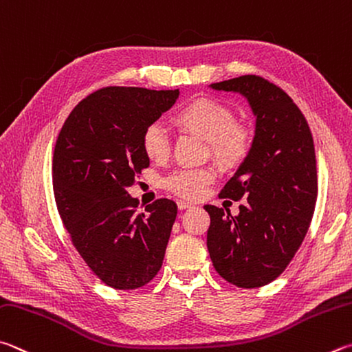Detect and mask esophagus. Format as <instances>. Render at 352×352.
<instances>
[{
    "label": "esophagus",
    "instance_id": "obj_1",
    "mask_svg": "<svg viewBox=\"0 0 352 352\" xmlns=\"http://www.w3.org/2000/svg\"><path fill=\"white\" fill-rule=\"evenodd\" d=\"M177 206H178V209L183 210V209L192 208V203H188V201H184V200H180V201H177Z\"/></svg>",
    "mask_w": 352,
    "mask_h": 352
}]
</instances>
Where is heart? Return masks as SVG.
Listing matches in <instances>:
<instances>
[{"label": "heart", "instance_id": "obj_1", "mask_svg": "<svg viewBox=\"0 0 352 352\" xmlns=\"http://www.w3.org/2000/svg\"><path fill=\"white\" fill-rule=\"evenodd\" d=\"M178 133L195 135L206 142L210 158L223 169H234L245 162L251 152V132L234 120V112L220 101L198 97L183 104L170 117ZM142 151L151 162L164 163L170 155L172 143L164 127L151 123L142 133ZM210 168H180L166 177L164 188L183 198L194 200L214 182Z\"/></svg>", "mask_w": 352, "mask_h": 352}]
</instances>
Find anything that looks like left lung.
Wrapping results in <instances>:
<instances>
[{
  "label": "left lung",
  "instance_id": "8db88e82",
  "mask_svg": "<svg viewBox=\"0 0 352 352\" xmlns=\"http://www.w3.org/2000/svg\"><path fill=\"white\" fill-rule=\"evenodd\" d=\"M245 95L257 117L251 152L221 189L240 214L214 204L208 251L215 271L239 287H260L282 274L308 232L317 200L314 140L305 115L283 89L258 75L212 82Z\"/></svg>",
  "mask_w": 352,
  "mask_h": 352
}]
</instances>
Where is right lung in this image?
I'll use <instances>...</instances> for the list:
<instances>
[{
	"instance_id": "obj_1",
	"label": "right lung",
	"mask_w": 352,
	"mask_h": 352,
	"mask_svg": "<svg viewBox=\"0 0 352 352\" xmlns=\"http://www.w3.org/2000/svg\"><path fill=\"white\" fill-rule=\"evenodd\" d=\"M177 98L178 89H98L74 107L56 138V209L81 258L115 289L148 285L163 265L177 204L158 198L138 210L126 188L149 166L140 143L144 127Z\"/></svg>"
}]
</instances>
